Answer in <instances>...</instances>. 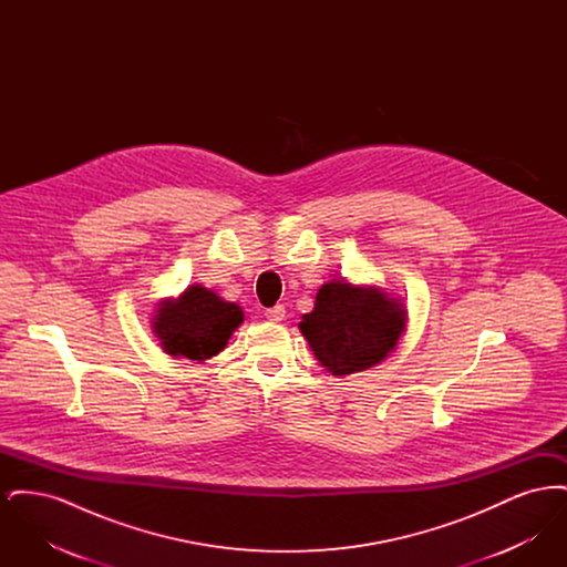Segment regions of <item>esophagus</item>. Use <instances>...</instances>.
Here are the masks:
<instances>
[{
	"label": "esophagus",
	"instance_id": "obj_1",
	"mask_svg": "<svg viewBox=\"0 0 567 567\" xmlns=\"http://www.w3.org/2000/svg\"><path fill=\"white\" fill-rule=\"evenodd\" d=\"M266 319L271 321V323H280V321H285V306H274V308H268V310H266Z\"/></svg>",
	"mask_w": 567,
	"mask_h": 567
}]
</instances>
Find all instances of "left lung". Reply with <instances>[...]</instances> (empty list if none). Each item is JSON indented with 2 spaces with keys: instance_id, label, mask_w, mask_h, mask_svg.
I'll use <instances>...</instances> for the list:
<instances>
[{
  "instance_id": "1",
  "label": "left lung",
  "mask_w": 567,
  "mask_h": 567,
  "mask_svg": "<svg viewBox=\"0 0 567 567\" xmlns=\"http://www.w3.org/2000/svg\"><path fill=\"white\" fill-rule=\"evenodd\" d=\"M299 329L324 370L347 377L374 368L395 351L405 329L404 303L377 287L329 280Z\"/></svg>"
}]
</instances>
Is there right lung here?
<instances>
[{
  "mask_svg": "<svg viewBox=\"0 0 567 567\" xmlns=\"http://www.w3.org/2000/svg\"><path fill=\"white\" fill-rule=\"evenodd\" d=\"M243 323L238 303L220 299L202 285H190L176 299H163L153 317V331L167 354L202 363L223 351Z\"/></svg>",
  "mask_w": 567,
  "mask_h": 567,
  "instance_id": "obj_1",
  "label": "right lung"
}]
</instances>
